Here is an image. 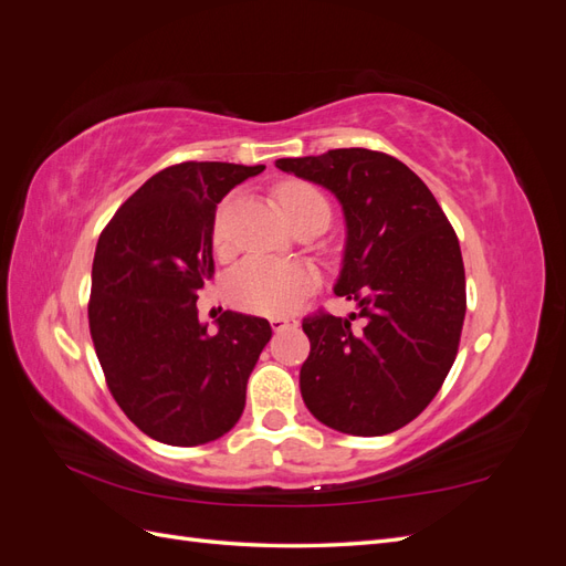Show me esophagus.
Wrapping results in <instances>:
<instances>
[{"mask_svg": "<svg viewBox=\"0 0 566 566\" xmlns=\"http://www.w3.org/2000/svg\"><path fill=\"white\" fill-rule=\"evenodd\" d=\"M269 323H271V328L276 331V333L285 331V328H297V325H300L295 318H290V316H271Z\"/></svg>", "mask_w": 566, "mask_h": 566, "instance_id": "esophagus-1", "label": "esophagus"}]
</instances>
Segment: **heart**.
Segmentation results:
<instances>
[{"instance_id": "heart-1", "label": "heart", "mask_w": 566, "mask_h": 566, "mask_svg": "<svg viewBox=\"0 0 566 566\" xmlns=\"http://www.w3.org/2000/svg\"><path fill=\"white\" fill-rule=\"evenodd\" d=\"M279 200L287 217L310 208L312 202H325L314 186L304 181H287L279 188ZM214 245L224 243V210L217 212L212 229ZM316 287V273L297 262H279L269 256H250L238 264L227 281V297L233 306L252 314L281 316Z\"/></svg>"}]
</instances>
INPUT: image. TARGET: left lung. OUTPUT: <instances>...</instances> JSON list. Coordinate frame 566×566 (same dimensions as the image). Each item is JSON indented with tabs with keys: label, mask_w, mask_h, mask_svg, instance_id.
Here are the masks:
<instances>
[{
	"label": "left lung",
	"mask_w": 566,
	"mask_h": 566,
	"mask_svg": "<svg viewBox=\"0 0 566 566\" xmlns=\"http://www.w3.org/2000/svg\"><path fill=\"white\" fill-rule=\"evenodd\" d=\"M276 167L339 200L347 245L335 295L358 306L302 321L312 342L302 399L337 432L389 434L422 413L455 361L468 306L458 235L430 188L387 153L335 148Z\"/></svg>",
	"instance_id": "1"
}]
</instances>
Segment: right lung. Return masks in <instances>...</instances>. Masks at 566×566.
Listing matches in <instances>:
<instances>
[{
    "mask_svg": "<svg viewBox=\"0 0 566 566\" xmlns=\"http://www.w3.org/2000/svg\"><path fill=\"white\" fill-rule=\"evenodd\" d=\"M264 165L181 163L153 175L101 231L90 331L108 389L150 439L198 447L224 437L245 408L248 378L271 339L266 318L198 321L212 279L214 210Z\"/></svg>",
    "mask_w": 566,
    "mask_h": 566,
    "instance_id": "add662e5",
    "label": "right lung"
}]
</instances>
